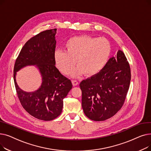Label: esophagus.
I'll list each match as a JSON object with an SVG mask.
<instances>
[{"instance_id": "34e87169", "label": "esophagus", "mask_w": 151, "mask_h": 151, "mask_svg": "<svg viewBox=\"0 0 151 151\" xmlns=\"http://www.w3.org/2000/svg\"><path fill=\"white\" fill-rule=\"evenodd\" d=\"M72 84L73 86H76L78 84V82L76 80H72Z\"/></svg>"}]
</instances>
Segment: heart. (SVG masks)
Wrapping results in <instances>:
<instances>
[{"label":"heart","instance_id":"heart-1","mask_svg":"<svg viewBox=\"0 0 151 151\" xmlns=\"http://www.w3.org/2000/svg\"><path fill=\"white\" fill-rule=\"evenodd\" d=\"M64 49L65 51H55V65L62 74L68 75L76 63L77 67L71 73L73 77L84 73L88 76L97 75L105 67L111 52L108 40L89 36L69 38Z\"/></svg>","mask_w":151,"mask_h":151}]
</instances>
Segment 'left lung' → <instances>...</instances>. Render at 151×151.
Wrapping results in <instances>:
<instances>
[{
    "label": "left lung",
    "instance_id": "left-lung-1",
    "mask_svg": "<svg viewBox=\"0 0 151 151\" xmlns=\"http://www.w3.org/2000/svg\"><path fill=\"white\" fill-rule=\"evenodd\" d=\"M130 80L129 63L124 53L119 50L100 72L80 84L85 115L94 121L115 115L124 104Z\"/></svg>",
    "mask_w": 151,
    "mask_h": 151
}]
</instances>
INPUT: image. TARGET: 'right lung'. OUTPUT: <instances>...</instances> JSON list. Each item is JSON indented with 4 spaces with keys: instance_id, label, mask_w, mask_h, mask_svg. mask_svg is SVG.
<instances>
[{
    "instance_id": "right-lung-1",
    "label": "right lung",
    "mask_w": 151,
    "mask_h": 151,
    "mask_svg": "<svg viewBox=\"0 0 151 151\" xmlns=\"http://www.w3.org/2000/svg\"><path fill=\"white\" fill-rule=\"evenodd\" d=\"M56 30H46L29 39L16 60L13 70L15 88L21 105L31 116L45 121L53 120L61 114L63 99L72 88L71 81L55 66ZM28 65H36L42 78L41 87L34 92L22 91L15 81L17 71Z\"/></svg>"
}]
</instances>
